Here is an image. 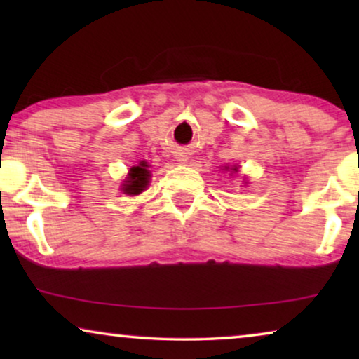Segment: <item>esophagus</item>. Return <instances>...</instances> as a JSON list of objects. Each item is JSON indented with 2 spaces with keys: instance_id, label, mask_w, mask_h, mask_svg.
Masks as SVG:
<instances>
[{
  "instance_id": "1",
  "label": "esophagus",
  "mask_w": 359,
  "mask_h": 359,
  "mask_svg": "<svg viewBox=\"0 0 359 359\" xmlns=\"http://www.w3.org/2000/svg\"><path fill=\"white\" fill-rule=\"evenodd\" d=\"M176 158H178L180 161H186V155H178Z\"/></svg>"
}]
</instances>
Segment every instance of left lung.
I'll return each mask as SVG.
<instances>
[{
  "instance_id": "obj_1",
  "label": "left lung",
  "mask_w": 359,
  "mask_h": 359,
  "mask_svg": "<svg viewBox=\"0 0 359 359\" xmlns=\"http://www.w3.org/2000/svg\"><path fill=\"white\" fill-rule=\"evenodd\" d=\"M225 170H229V168H227V166H225ZM232 170H233V171H237V168H232Z\"/></svg>"
}]
</instances>
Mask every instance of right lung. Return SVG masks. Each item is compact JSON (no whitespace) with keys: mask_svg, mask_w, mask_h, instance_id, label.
<instances>
[{"mask_svg":"<svg viewBox=\"0 0 359 359\" xmlns=\"http://www.w3.org/2000/svg\"><path fill=\"white\" fill-rule=\"evenodd\" d=\"M149 170H147V163L145 161H140L139 166H132L130 168V173H129V178H127L124 188L126 194H139L144 191V188L149 183Z\"/></svg>","mask_w":359,"mask_h":359,"instance_id":"add662e5","label":"right lung"}]
</instances>
